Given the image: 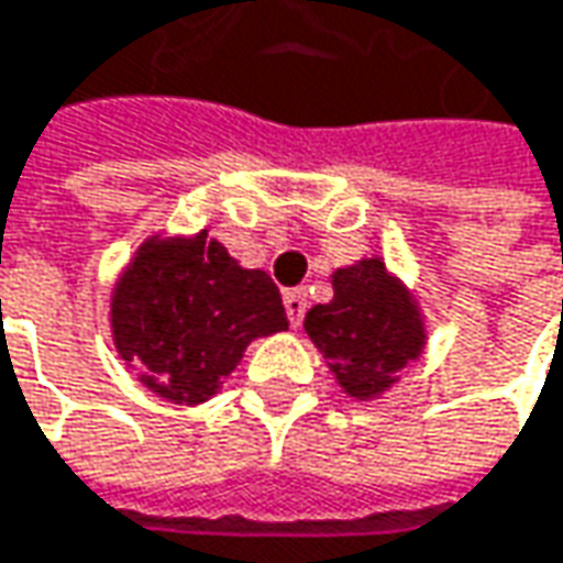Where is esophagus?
I'll return each mask as SVG.
<instances>
[{
	"label": "esophagus",
	"instance_id": "1",
	"mask_svg": "<svg viewBox=\"0 0 563 563\" xmlns=\"http://www.w3.org/2000/svg\"><path fill=\"white\" fill-rule=\"evenodd\" d=\"M283 306H286V318H289V324H292V328H299V324H302V318H306V309H309L306 289H286V292H283Z\"/></svg>",
	"mask_w": 563,
	"mask_h": 563
}]
</instances>
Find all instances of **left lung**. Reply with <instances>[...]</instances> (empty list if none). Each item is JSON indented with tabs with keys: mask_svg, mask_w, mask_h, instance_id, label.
I'll list each match as a JSON object with an SVG mask.
<instances>
[{
	"mask_svg": "<svg viewBox=\"0 0 563 563\" xmlns=\"http://www.w3.org/2000/svg\"><path fill=\"white\" fill-rule=\"evenodd\" d=\"M331 286L334 299L306 314V334L350 398H376L420 356V312L379 257L334 271Z\"/></svg>",
	"mask_w": 563,
	"mask_h": 563,
	"instance_id": "obj_1",
	"label": "left lung"
}]
</instances>
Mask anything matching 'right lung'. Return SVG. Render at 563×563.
Here are the masks:
<instances>
[{
	"mask_svg": "<svg viewBox=\"0 0 563 563\" xmlns=\"http://www.w3.org/2000/svg\"><path fill=\"white\" fill-rule=\"evenodd\" d=\"M117 353L146 388L178 405L213 398L254 338L286 331L280 289L245 271L207 229L150 239L111 299Z\"/></svg>",
	"mask_w": 563,
	"mask_h": 563,
	"instance_id": "add662e5",
	"label": "right lung"
}]
</instances>
